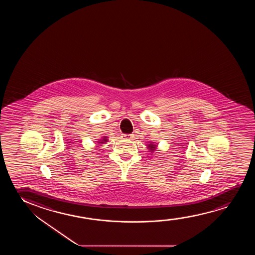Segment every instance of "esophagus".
<instances>
[{"label":"esophagus","instance_id":"obj_1","mask_svg":"<svg viewBox=\"0 0 255 255\" xmlns=\"http://www.w3.org/2000/svg\"><path fill=\"white\" fill-rule=\"evenodd\" d=\"M132 136V134H123V138L125 139H130Z\"/></svg>","mask_w":255,"mask_h":255}]
</instances>
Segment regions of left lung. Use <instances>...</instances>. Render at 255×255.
Instances as JSON below:
<instances>
[{
	"mask_svg": "<svg viewBox=\"0 0 255 255\" xmlns=\"http://www.w3.org/2000/svg\"><path fill=\"white\" fill-rule=\"evenodd\" d=\"M146 145L148 150H149V151L151 152V153H153L154 151H155L157 148V144L154 143V142H150L149 143H146Z\"/></svg>",
	"mask_w": 255,
	"mask_h": 255,
	"instance_id": "1",
	"label": "left lung"
}]
</instances>
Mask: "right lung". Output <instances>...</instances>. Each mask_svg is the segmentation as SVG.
Returning a JSON list of instances; mask_svg holds the SVG:
<instances>
[{"mask_svg":"<svg viewBox=\"0 0 255 255\" xmlns=\"http://www.w3.org/2000/svg\"><path fill=\"white\" fill-rule=\"evenodd\" d=\"M108 136H103L101 138H99V140L98 141V143H99V144H104V143H107V142H108ZM97 146H98V145H97Z\"/></svg>","mask_w":255,"mask_h":255,"instance_id":"1","label":"right lung"}]
</instances>
